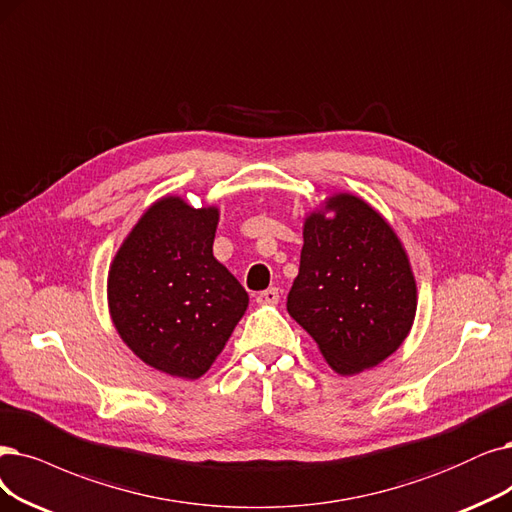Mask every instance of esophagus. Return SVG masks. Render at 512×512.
<instances>
[{
	"label": "esophagus",
	"instance_id": "obj_1",
	"mask_svg": "<svg viewBox=\"0 0 512 512\" xmlns=\"http://www.w3.org/2000/svg\"><path fill=\"white\" fill-rule=\"evenodd\" d=\"M256 302L258 304H277L279 302V290L277 288H269V290L256 294Z\"/></svg>",
	"mask_w": 512,
	"mask_h": 512
}]
</instances>
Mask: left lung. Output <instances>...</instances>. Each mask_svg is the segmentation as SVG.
I'll return each instance as SVG.
<instances>
[{"label":"left lung","instance_id":"1","mask_svg":"<svg viewBox=\"0 0 512 512\" xmlns=\"http://www.w3.org/2000/svg\"><path fill=\"white\" fill-rule=\"evenodd\" d=\"M288 313L334 372L353 376L391 357L418 306L410 258L370 203L336 193L304 218Z\"/></svg>","mask_w":512,"mask_h":512}]
</instances>
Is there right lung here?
Instances as JSON below:
<instances>
[{
    "label": "right lung",
    "mask_w": 512,
    "mask_h": 512,
    "mask_svg": "<svg viewBox=\"0 0 512 512\" xmlns=\"http://www.w3.org/2000/svg\"><path fill=\"white\" fill-rule=\"evenodd\" d=\"M220 212L166 195L140 216L107 279L117 334L155 370L195 380L210 370L248 309V292L212 245Z\"/></svg>",
    "instance_id": "1"
}]
</instances>
